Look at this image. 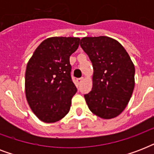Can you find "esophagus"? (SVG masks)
Segmentation results:
<instances>
[{
	"instance_id": "obj_1",
	"label": "esophagus",
	"mask_w": 154,
	"mask_h": 154,
	"mask_svg": "<svg viewBox=\"0 0 154 154\" xmlns=\"http://www.w3.org/2000/svg\"><path fill=\"white\" fill-rule=\"evenodd\" d=\"M83 80H84V77H81V78H78V79H77V82H78V84H81V83L83 82Z\"/></svg>"
}]
</instances>
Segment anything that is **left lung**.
Masks as SVG:
<instances>
[{
  "mask_svg": "<svg viewBox=\"0 0 154 154\" xmlns=\"http://www.w3.org/2000/svg\"><path fill=\"white\" fill-rule=\"evenodd\" d=\"M80 45L94 67L92 90L84 95L87 105L97 117L114 118L123 112L134 92V63L124 47L111 37H83Z\"/></svg>",
  "mask_w": 154,
  "mask_h": 154,
  "instance_id": "1",
  "label": "left lung"
}]
</instances>
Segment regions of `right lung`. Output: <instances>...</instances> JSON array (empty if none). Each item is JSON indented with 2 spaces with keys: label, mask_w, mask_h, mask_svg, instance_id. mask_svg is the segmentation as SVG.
Returning <instances> with one entry per match:
<instances>
[{
  "label": "right lung",
  "mask_w": 154,
  "mask_h": 154,
  "mask_svg": "<svg viewBox=\"0 0 154 154\" xmlns=\"http://www.w3.org/2000/svg\"><path fill=\"white\" fill-rule=\"evenodd\" d=\"M78 37H53L39 45L25 71L28 104L41 121L53 123L67 114L77 88L71 78L69 57L79 46Z\"/></svg>",
  "instance_id": "add662e5"
}]
</instances>
